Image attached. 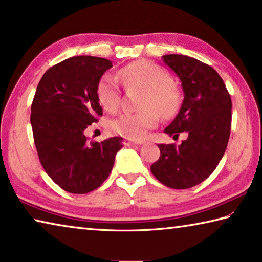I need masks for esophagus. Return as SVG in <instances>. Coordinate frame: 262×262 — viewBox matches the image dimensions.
Instances as JSON below:
<instances>
[{
	"label": "esophagus",
	"instance_id": "esophagus-1",
	"mask_svg": "<svg viewBox=\"0 0 262 262\" xmlns=\"http://www.w3.org/2000/svg\"><path fill=\"white\" fill-rule=\"evenodd\" d=\"M123 143H125V145H127V147H129V145H133V144H142V143H143V141H136V140L126 139L125 141H123Z\"/></svg>",
	"mask_w": 262,
	"mask_h": 262
}]
</instances>
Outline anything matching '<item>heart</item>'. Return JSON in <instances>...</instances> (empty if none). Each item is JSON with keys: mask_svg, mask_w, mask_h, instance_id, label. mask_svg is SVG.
<instances>
[{"mask_svg": "<svg viewBox=\"0 0 262 262\" xmlns=\"http://www.w3.org/2000/svg\"><path fill=\"white\" fill-rule=\"evenodd\" d=\"M117 77L105 74L97 85L99 103L108 112L114 113L120 107L118 79L127 86L143 89V94L139 105L141 111L122 114L111 123L115 134L129 140H142L161 122L162 115L170 118L178 111L181 100L179 89L158 64L145 60L135 61L119 70Z\"/></svg>", "mask_w": 262, "mask_h": 262, "instance_id": "b5f03b06", "label": "heart"}]
</instances>
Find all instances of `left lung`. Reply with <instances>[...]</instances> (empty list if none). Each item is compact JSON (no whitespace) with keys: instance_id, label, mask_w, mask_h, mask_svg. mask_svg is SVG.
<instances>
[{"instance_id":"1","label":"left lung","mask_w":262,"mask_h":262,"mask_svg":"<svg viewBox=\"0 0 262 262\" xmlns=\"http://www.w3.org/2000/svg\"><path fill=\"white\" fill-rule=\"evenodd\" d=\"M162 59L177 74L184 101L174 120L164 133L188 137L176 144H158L161 157L150 170L158 181L170 188L186 189L205 181L227 150L231 132V97L214 68L194 57L180 54Z\"/></svg>"}]
</instances>
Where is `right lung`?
<instances>
[{
  "label": "right lung",
  "instance_id": "right-lung-1",
  "mask_svg": "<svg viewBox=\"0 0 262 262\" xmlns=\"http://www.w3.org/2000/svg\"><path fill=\"white\" fill-rule=\"evenodd\" d=\"M112 62L73 56L42 75L31 106V126L43 170L66 192L86 194L107 179L122 137L89 142L84 130L103 115L97 85Z\"/></svg>",
  "mask_w": 262,
  "mask_h": 262
}]
</instances>
